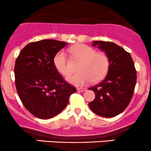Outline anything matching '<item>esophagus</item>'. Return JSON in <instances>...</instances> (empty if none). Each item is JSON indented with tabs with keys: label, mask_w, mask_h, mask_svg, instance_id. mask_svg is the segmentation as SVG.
<instances>
[{
	"label": "esophagus",
	"mask_w": 151,
	"mask_h": 151,
	"mask_svg": "<svg viewBox=\"0 0 151 151\" xmlns=\"http://www.w3.org/2000/svg\"><path fill=\"white\" fill-rule=\"evenodd\" d=\"M86 90V88H81V87H78L77 88V91L78 92H85V91Z\"/></svg>",
	"instance_id": "esophagus-1"
}]
</instances>
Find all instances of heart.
I'll return each instance as SVG.
<instances>
[{"label":"heart","instance_id":"obj_1","mask_svg":"<svg viewBox=\"0 0 151 151\" xmlns=\"http://www.w3.org/2000/svg\"><path fill=\"white\" fill-rule=\"evenodd\" d=\"M73 55L81 60L78 67V73L70 74L66 79L69 83L77 86H82L91 81L96 83L104 78L109 68L108 56L103 52H96L92 47L83 44L75 45L71 49ZM53 65L62 75L69 73L68 56L64 50H59L53 58Z\"/></svg>","mask_w":151,"mask_h":151}]
</instances>
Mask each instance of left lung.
Returning <instances> with one entry per match:
<instances>
[{
    "label": "left lung",
    "mask_w": 151,
    "mask_h": 151,
    "mask_svg": "<svg viewBox=\"0 0 151 151\" xmlns=\"http://www.w3.org/2000/svg\"><path fill=\"white\" fill-rule=\"evenodd\" d=\"M92 46L105 52L109 59V68L101 83L89 88L95 94L89 106L101 117H115L126 109L134 94L137 82L134 62L129 53L114 42L93 41Z\"/></svg>",
    "instance_id": "obj_1"
}]
</instances>
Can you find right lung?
Returning <instances> with one entry per match:
<instances>
[{"mask_svg":"<svg viewBox=\"0 0 151 151\" xmlns=\"http://www.w3.org/2000/svg\"><path fill=\"white\" fill-rule=\"evenodd\" d=\"M66 45L65 42L53 40L34 42L25 46L16 59L17 94L26 109L38 118L50 119L57 115L76 92L53 65L56 53Z\"/></svg>","mask_w":151,"mask_h":151,"instance_id":"1","label":"right lung"}]
</instances>
